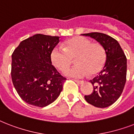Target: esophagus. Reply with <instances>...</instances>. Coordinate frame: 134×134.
Masks as SVG:
<instances>
[{
    "mask_svg": "<svg viewBox=\"0 0 134 134\" xmlns=\"http://www.w3.org/2000/svg\"><path fill=\"white\" fill-rule=\"evenodd\" d=\"M74 81L76 83H77L78 84H80V85H81V84L83 83V81H79V80H75V79H74Z\"/></svg>",
    "mask_w": 134,
    "mask_h": 134,
    "instance_id": "esophagus-1",
    "label": "esophagus"
}]
</instances>
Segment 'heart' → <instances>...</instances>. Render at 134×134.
<instances>
[{"label":"heart","instance_id":"obj_1","mask_svg":"<svg viewBox=\"0 0 134 134\" xmlns=\"http://www.w3.org/2000/svg\"><path fill=\"white\" fill-rule=\"evenodd\" d=\"M75 57L76 65L66 69L65 74L74 78H83L89 73L96 74L104 67L106 53L102 45L92 43L83 37H76L64 43V48L55 47L51 53V59L55 67L65 70Z\"/></svg>","mask_w":134,"mask_h":134}]
</instances>
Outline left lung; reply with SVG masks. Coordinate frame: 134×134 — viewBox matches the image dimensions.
<instances>
[{
  "mask_svg": "<svg viewBox=\"0 0 134 134\" xmlns=\"http://www.w3.org/2000/svg\"><path fill=\"white\" fill-rule=\"evenodd\" d=\"M99 43L106 53V62L99 75L90 81L93 92L85 95L90 104L97 108H106L118 99L125 88L127 79V58L118 42L100 32L83 34Z\"/></svg>",
  "mask_w": 134,
  "mask_h": 134,
  "instance_id": "1",
  "label": "left lung"
}]
</instances>
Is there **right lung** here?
Segmentation results:
<instances>
[{
	"label": "right lung",
	"mask_w": 134,
	"mask_h": 134,
	"mask_svg": "<svg viewBox=\"0 0 134 134\" xmlns=\"http://www.w3.org/2000/svg\"><path fill=\"white\" fill-rule=\"evenodd\" d=\"M60 37L36 34L22 41L12 55V83L27 104L45 107L54 102L66 81L52 65L51 53Z\"/></svg>",
	"instance_id": "right-lung-1"
}]
</instances>
